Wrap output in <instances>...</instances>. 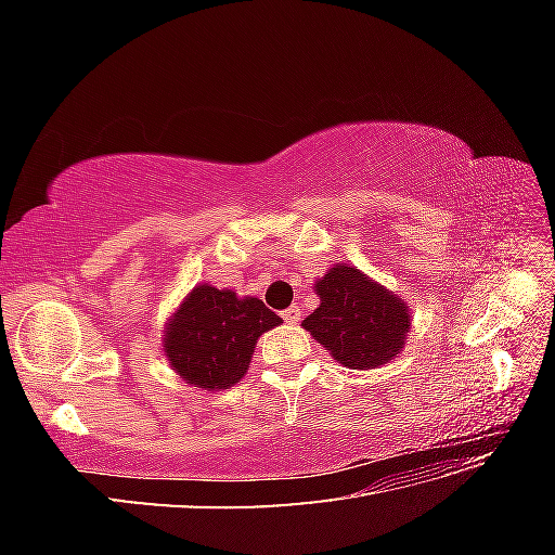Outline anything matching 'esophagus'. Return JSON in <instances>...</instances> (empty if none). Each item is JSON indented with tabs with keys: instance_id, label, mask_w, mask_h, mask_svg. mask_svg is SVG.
Masks as SVG:
<instances>
[{
	"instance_id": "obj_1",
	"label": "esophagus",
	"mask_w": 555,
	"mask_h": 555,
	"mask_svg": "<svg viewBox=\"0 0 555 555\" xmlns=\"http://www.w3.org/2000/svg\"><path fill=\"white\" fill-rule=\"evenodd\" d=\"M282 317H284V322H287V324H298L300 322V308L292 306V308L282 312Z\"/></svg>"
}]
</instances>
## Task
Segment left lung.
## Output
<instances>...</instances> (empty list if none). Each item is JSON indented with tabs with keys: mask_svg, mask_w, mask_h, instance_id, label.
<instances>
[{
	"mask_svg": "<svg viewBox=\"0 0 555 555\" xmlns=\"http://www.w3.org/2000/svg\"><path fill=\"white\" fill-rule=\"evenodd\" d=\"M319 308L304 319L306 331L351 371H373L396 359L412 328L410 306L396 292L361 273L333 263L314 282Z\"/></svg>",
	"mask_w": 555,
	"mask_h": 555,
	"instance_id": "1",
	"label": "left lung"
}]
</instances>
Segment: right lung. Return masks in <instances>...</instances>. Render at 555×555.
Here are the masks:
<instances>
[{
    "label": "right lung",
    "mask_w": 555,
    "mask_h": 555,
    "mask_svg": "<svg viewBox=\"0 0 555 555\" xmlns=\"http://www.w3.org/2000/svg\"><path fill=\"white\" fill-rule=\"evenodd\" d=\"M280 324L263 300L201 282L166 322L162 349L184 384L220 391L245 377L259 335Z\"/></svg>",
    "instance_id": "1"
}]
</instances>
